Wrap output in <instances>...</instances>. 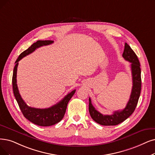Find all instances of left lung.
<instances>
[{
  "label": "left lung",
  "instance_id": "left-lung-1",
  "mask_svg": "<svg viewBox=\"0 0 155 155\" xmlns=\"http://www.w3.org/2000/svg\"><path fill=\"white\" fill-rule=\"evenodd\" d=\"M123 57L131 63L132 75V89L130 97L125 109L121 110L114 111L111 115H104L99 113L93 106L90 98H89V113L91 118L95 122L104 126H113L120 124L130 116L135 109L138 103L141 90V76L140 62L135 52L125 42Z\"/></svg>",
  "mask_w": 155,
  "mask_h": 155
}]
</instances>
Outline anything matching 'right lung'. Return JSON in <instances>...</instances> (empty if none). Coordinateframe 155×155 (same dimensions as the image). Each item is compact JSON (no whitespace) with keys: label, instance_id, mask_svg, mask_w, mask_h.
<instances>
[{"label":"right lung","instance_id":"1","mask_svg":"<svg viewBox=\"0 0 155 155\" xmlns=\"http://www.w3.org/2000/svg\"><path fill=\"white\" fill-rule=\"evenodd\" d=\"M52 43H53V41H38L36 42H34L32 45H31L25 51L21 53L15 61L13 79H12L14 95L23 116L28 120L34 123L35 125L42 127L53 125L63 119L65 113L67 104L72 97L75 94L76 90H74L69 94L65 95L62 100L60 101L58 103L49 108L38 109L29 107L23 100L18 88L16 84L17 67L18 65V61L21 58L34 52L37 48L43 46L51 45Z\"/></svg>","mask_w":155,"mask_h":155}]
</instances>
